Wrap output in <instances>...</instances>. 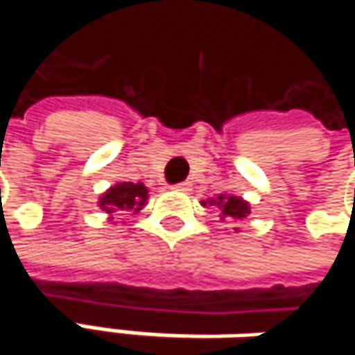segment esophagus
Wrapping results in <instances>:
<instances>
[{
	"mask_svg": "<svg viewBox=\"0 0 355 355\" xmlns=\"http://www.w3.org/2000/svg\"><path fill=\"white\" fill-rule=\"evenodd\" d=\"M175 191H180V193H187V191H191V182L189 180H184V182H178L173 187Z\"/></svg>",
	"mask_w": 355,
	"mask_h": 355,
	"instance_id": "esophagus-1",
	"label": "esophagus"
}]
</instances>
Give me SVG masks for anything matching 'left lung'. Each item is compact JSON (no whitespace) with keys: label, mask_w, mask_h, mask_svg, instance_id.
<instances>
[{"label":"left lung","mask_w":355,"mask_h":355,"mask_svg":"<svg viewBox=\"0 0 355 355\" xmlns=\"http://www.w3.org/2000/svg\"><path fill=\"white\" fill-rule=\"evenodd\" d=\"M203 205H214L220 209V220H245L248 214H250V205L248 201H245L243 197H236V195H218V197H211L207 201H201Z\"/></svg>","instance_id":"left-lung-1"}]
</instances>
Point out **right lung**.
Returning <instances> with one entry per match:
<instances>
[{"instance_id":"add662e5","label":"right lung","mask_w":355,"mask_h":355,"mask_svg":"<svg viewBox=\"0 0 355 355\" xmlns=\"http://www.w3.org/2000/svg\"><path fill=\"white\" fill-rule=\"evenodd\" d=\"M148 193L150 191L144 182H116L98 197V207L107 214L108 220L121 216L123 211L137 214L146 207Z\"/></svg>"}]
</instances>
